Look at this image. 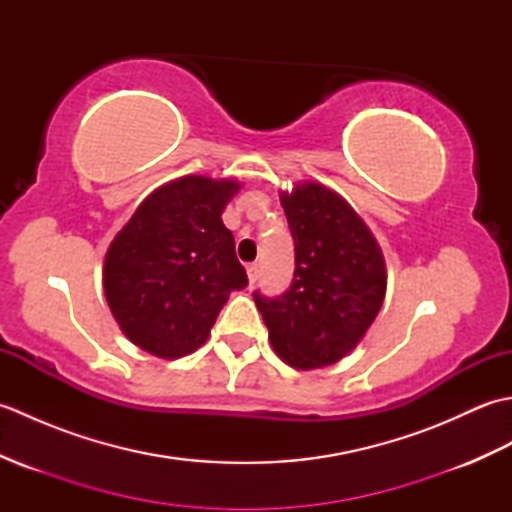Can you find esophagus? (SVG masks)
I'll use <instances>...</instances> for the list:
<instances>
[{
    "instance_id": "esophagus-1",
    "label": "esophagus",
    "mask_w": 512,
    "mask_h": 512,
    "mask_svg": "<svg viewBox=\"0 0 512 512\" xmlns=\"http://www.w3.org/2000/svg\"><path fill=\"white\" fill-rule=\"evenodd\" d=\"M246 273H248V281H250V284H255L257 277H259V266H257V264H250V266L246 268Z\"/></svg>"
}]
</instances>
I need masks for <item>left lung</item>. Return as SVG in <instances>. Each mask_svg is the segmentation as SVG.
<instances>
[{
    "label": "left lung",
    "mask_w": 512,
    "mask_h": 512,
    "mask_svg": "<svg viewBox=\"0 0 512 512\" xmlns=\"http://www.w3.org/2000/svg\"><path fill=\"white\" fill-rule=\"evenodd\" d=\"M279 200L295 239V279L277 299L255 292V303L277 356L308 372L363 341L385 301L387 266L363 217L330 187L303 180Z\"/></svg>",
    "instance_id": "1"
}]
</instances>
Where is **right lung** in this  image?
Segmentation results:
<instances>
[{"instance_id": "right-lung-1", "label": "right lung", "mask_w": 512, "mask_h": 512, "mask_svg": "<svg viewBox=\"0 0 512 512\" xmlns=\"http://www.w3.org/2000/svg\"><path fill=\"white\" fill-rule=\"evenodd\" d=\"M235 178L182 176L151 191L105 253L103 288L118 328L140 350L180 358L198 350L233 290L248 279L222 222Z\"/></svg>"}]
</instances>
